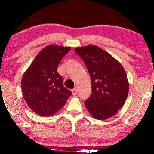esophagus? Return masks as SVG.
I'll use <instances>...</instances> for the list:
<instances>
[{
  "label": "esophagus",
  "instance_id": "obj_1",
  "mask_svg": "<svg viewBox=\"0 0 154 154\" xmlns=\"http://www.w3.org/2000/svg\"><path fill=\"white\" fill-rule=\"evenodd\" d=\"M71 91H72V94H73V95H76V94H77V89L76 88H75L74 89H72Z\"/></svg>",
  "mask_w": 154,
  "mask_h": 154
}]
</instances>
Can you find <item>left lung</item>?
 I'll return each mask as SVG.
<instances>
[{
    "instance_id": "8db88e82",
    "label": "left lung",
    "mask_w": 154,
    "mask_h": 154,
    "mask_svg": "<svg viewBox=\"0 0 154 154\" xmlns=\"http://www.w3.org/2000/svg\"><path fill=\"white\" fill-rule=\"evenodd\" d=\"M75 51L84 62L92 81V94L84 102L94 118H110L122 108L128 97L129 83L119 62L94 45L80 47Z\"/></svg>"
}]
</instances>
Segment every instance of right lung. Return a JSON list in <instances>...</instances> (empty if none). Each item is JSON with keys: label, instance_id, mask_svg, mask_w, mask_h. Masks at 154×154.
<instances>
[{"label": "right lung", "instance_id": "obj_1", "mask_svg": "<svg viewBox=\"0 0 154 154\" xmlns=\"http://www.w3.org/2000/svg\"><path fill=\"white\" fill-rule=\"evenodd\" d=\"M70 47L49 45L39 51L22 76L23 97L28 106L41 116L58 112L72 94L64 87L62 77L57 72L62 58Z\"/></svg>", "mask_w": 154, "mask_h": 154}]
</instances>
